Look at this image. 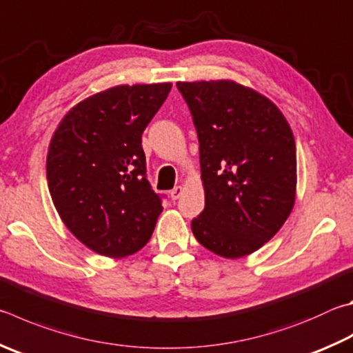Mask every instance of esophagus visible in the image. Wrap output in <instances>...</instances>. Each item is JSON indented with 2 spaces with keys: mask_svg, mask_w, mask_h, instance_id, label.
Instances as JSON below:
<instances>
[{
  "mask_svg": "<svg viewBox=\"0 0 353 353\" xmlns=\"http://www.w3.org/2000/svg\"><path fill=\"white\" fill-rule=\"evenodd\" d=\"M182 193H183V187H181V185H179V187H174V188L170 191V196H171L172 201H177V199L182 196Z\"/></svg>",
  "mask_w": 353,
  "mask_h": 353,
  "instance_id": "obj_1",
  "label": "esophagus"
}]
</instances>
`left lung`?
Wrapping results in <instances>:
<instances>
[{
	"instance_id": "8db88e82",
	"label": "left lung",
	"mask_w": 353,
	"mask_h": 353,
	"mask_svg": "<svg viewBox=\"0 0 353 353\" xmlns=\"http://www.w3.org/2000/svg\"><path fill=\"white\" fill-rule=\"evenodd\" d=\"M177 89L193 117L205 190L191 230L210 252L242 258L270 241L293 208V132L273 101L232 80Z\"/></svg>"
}]
</instances>
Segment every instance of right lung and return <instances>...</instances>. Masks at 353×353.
Returning <instances> with one entry per match:
<instances>
[{
  "label": "right lung",
  "instance_id": "right-lung-1",
  "mask_svg": "<svg viewBox=\"0 0 353 353\" xmlns=\"http://www.w3.org/2000/svg\"><path fill=\"white\" fill-rule=\"evenodd\" d=\"M171 83L121 85L80 101L57 128L46 174L57 211L77 239L108 258L139 252L162 197L146 179L142 134Z\"/></svg>",
  "mask_w": 353,
  "mask_h": 353
}]
</instances>
